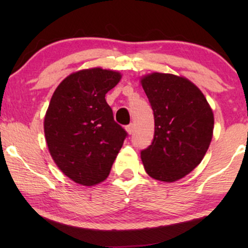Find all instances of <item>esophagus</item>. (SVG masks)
Returning <instances> with one entry per match:
<instances>
[{"label":"esophagus","instance_id":"1","mask_svg":"<svg viewBox=\"0 0 248 248\" xmlns=\"http://www.w3.org/2000/svg\"><path fill=\"white\" fill-rule=\"evenodd\" d=\"M125 128H126V132H127L128 134H132V133H133V132H134V125L132 124V123L128 124L127 126L125 127Z\"/></svg>","mask_w":248,"mask_h":248}]
</instances>
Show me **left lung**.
I'll list each match as a JSON object with an SVG mask.
<instances>
[{"label": "left lung", "instance_id": "left-lung-1", "mask_svg": "<svg viewBox=\"0 0 248 248\" xmlns=\"http://www.w3.org/2000/svg\"><path fill=\"white\" fill-rule=\"evenodd\" d=\"M155 116L152 143L141 151L149 176L175 182L202 161L212 139L215 118L201 90L183 77L151 73L141 79Z\"/></svg>", "mask_w": 248, "mask_h": 248}]
</instances>
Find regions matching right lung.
Returning a JSON list of instances; mask_svg holds the SVG:
<instances>
[{"label":"right lung","mask_w":248,"mask_h":248,"mask_svg":"<svg viewBox=\"0 0 248 248\" xmlns=\"http://www.w3.org/2000/svg\"><path fill=\"white\" fill-rule=\"evenodd\" d=\"M121 78L100 67L78 71L50 99L44 121L47 147L57 167L78 184L104 182L127 137L105 99Z\"/></svg>","instance_id":"obj_1"}]
</instances>
